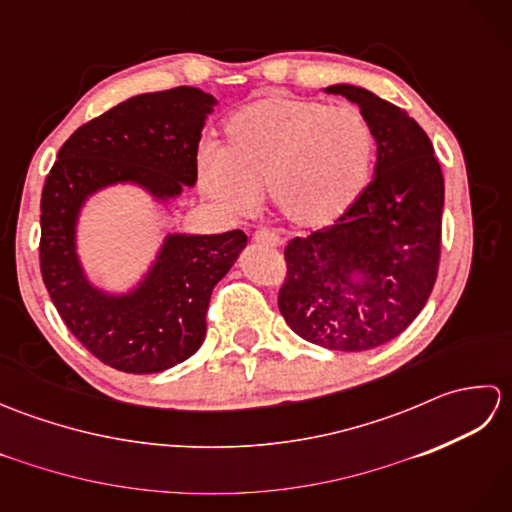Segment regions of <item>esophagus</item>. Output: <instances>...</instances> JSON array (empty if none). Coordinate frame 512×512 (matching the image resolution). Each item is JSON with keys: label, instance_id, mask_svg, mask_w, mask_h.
<instances>
[{"label": "esophagus", "instance_id": "obj_1", "mask_svg": "<svg viewBox=\"0 0 512 512\" xmlns=\"http://www.w3.org/2000/svg\"><path fill=\"white\" fill-rule=\"evenodd\" d=\"M253 242L259 244V246H270V248L281 246L279 235L273 233V231H268V228H264V231H257V233L253 235Z\"/></svg>", "mask_w": 512, "mask_h": 512}]
</instances>
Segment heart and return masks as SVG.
<instances>
[{
    "label": "heart",
    "mask_w": 512,
    "mask_h": 512,
    "mask_svg": "<svg viewBox=\"0 0 512 512\" xmlns=\"http://www.w3.org/2000/svg\"><path fill=\"white\" fill-rule=\"evenodd\" d=\"M374 154V132L358 107L275 94L228 116L224 143L202 151L198 176L202 191L228 211H250L266 187L277 215L314 228L358 200Z\"/></svg>",
    "instance_id": "1"
}]
</instances>
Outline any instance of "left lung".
Listing matches in <instances>:
<instances>
[{
  "label": "left lung",
  "instance_id": "8db88e82",
  "mask_svg": "<svg viewBox=\"0 0 512 512\" xmlns=\"http://www.w3.org/2000/svg\"><path fill=\"white\" fill-rule=\"evenodd\" d=\"M361 107L378 156L374 180L332 226L290 239L279 310L301 339L363 352L418 317L438 277L444 178L429 136L398 105L332 85Z\"/></svg>",
  "mask_w": 512,
  "mask_h": 512
}]
</instances>
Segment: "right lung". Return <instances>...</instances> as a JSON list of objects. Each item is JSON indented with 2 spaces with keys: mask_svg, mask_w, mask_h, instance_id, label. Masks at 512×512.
Listing matches in <instances>:
<instances>
[{
  "mask_svg": "<svg viewBox=\"0 0 512 512\" xmlns=\"http://www.w3.org/2000/svg\"><path fill=\"white\" fill-rule=\"evenodd\" d=\"M215 99L198 88L140 94L81 125L41 191L39 264L48 295L79 343L118 372L156 374L200 350L206 310L246 246L244 231L169 235L138 290L107 297L74 253L81 204L96 189L136 182L160 200L198 180V143Z\"/></svg>",
  "mask_w": 512,
  "mask_h": 512,
  "instance_id": "1",
  "label": "right lung"
}]
</instances>
